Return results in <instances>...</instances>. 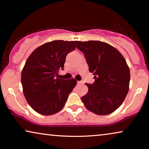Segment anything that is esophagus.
Returning <instances> with one entry per match:
<instances>
[{
    "label": "esophagus",
    "mask_w": 149,
    "mask_h": 149,
    "mask_svg": "<svg viewBox=\"0 0 149 149\" xmlns=\"http://www.w3.org/2000/svg\"><path fill=\"white\" fill-rule=\"evenodd\" d=\"M83 82L81 81H77V84H82Z\"/></svg>",
    "instance_id": "1"
}]
</instances>
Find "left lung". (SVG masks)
I'll list each match as a JSON object with an SVG mask.
<instances>
[{
	"instance_id": "8db88e82",
	"label": "left lung",
	"mask_w": 149,
	"mask_h": 149,
	"mask_svg": "<svg viewBox=\"0 0 149 149\" xmlns=\"http://www.w3.org/2000/svg\"><path fill=\"white\" fill-rule=\"evenodd\" d=\"M84 54L95 82L86 84L87 94L81 100L88 110L98 116L114 112L129 91L130 73L124 57L116 48L100 41H75Z\"/></svg>"
}]
</instances>
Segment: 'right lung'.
Segmentation results:
<instances>
[{"mask_svg":"<svg viewBox=\"0 0 149 149\" xmlns=\"http://www.w3.org/2000/svg\"><path fill=\"white\" fill-rule=\"evenodd\" d=\"M75 42L54 40L40 46L29 56L22 71L25 98L35 111L51 116L60 111L77 84L74 78L56 77L63 70L67 54Z\"/></svg>","mask_w":149,"mask_h":149,"instance_id":"right-lung-1","label":"right lung"}]
</instances>
